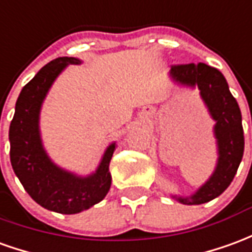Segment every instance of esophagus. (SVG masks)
I'll return each instance as SVG.
<instances>
[{
    "label": "esophagus",
    "instance_id": "34e87169",
    "mask_svg": "<svg viewBox=\"0 0 252 252\" xmlns=\"http://www.w3.org/2000/svg\"><path fill=\"white\" fill-rule=\"evenodd\" d=\"M146 110H147V112H149V110H150V109H146Z\"/></svg>",
    "mask_w": 252,
    "mask_h": 252
}]
</instances>
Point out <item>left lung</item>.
<instances>
[{"label": "left lung", "mask_w": 252, "mask_h": 252, "mask_svg": "<svg viewBox=\"0 0 252 252\" xmlns=\"http://www.w3.org/2000/svg\"><path fill=\"white\" fill-rule=\"evenodd\" d=\"M169 77L177 86L199 90L200 98L216 123L213 132L217 146V163L212 176L191 195H172L183 205H202L216 199L229 187L242 162L244 151L242 112L230 94L224 75L213 66L203 63L176 65L169 71Z\"/></svg>", "instance_id": "8db88e82"}]
</instances>
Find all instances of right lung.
Returning a JSON list of instances; mask_svg holds the SVG:
<instances>
[{
  "mask_svg": "<svg viewBox=\"0 0 252 252\" xmlns=\"http://www.w3.org/2000/svg\"><path fill=\"white\" fill-rule=\"evenodd\" d=\"M82 64L75 57H60L45 65L23 87L9 126L10 163L15 175L32 199L50 212L77 214L99 203L112 186L109 163L117 147L112 142L96 169L76 175L49 157L40 136V110L56 79L68 65Z\"/></svg>",
  "mask_w": 252,
  "mask_h": 252,
  "instance_id": "add662e5",
  "label": "right lung"
}]
</instances>
